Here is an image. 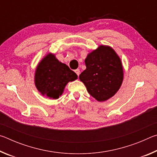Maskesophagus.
Segmentation results:
<instances>
[{
    "mask_svg": "<svg viewBox=\"0 0 157 157\" xmlns=\"http://www.w3.org/2000/svg\"><path fill=\"white\" fill-rule=\"evenodd\" d=\"M75 73L77 74V75H78V76L79 77V73H80V71H79V69H76V70H75Z\"/></svg>",
    "mask_w": 157,
    "mask_h": 157,
    "instance_id": "34e87169",
    "label": "esophagus"
}]
</instances>
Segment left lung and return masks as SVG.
Returning <instances> with one entry per match:
<instances>
[{
    "label": "left lung",
    "mask_w": 157,
    "mask_h": 157,
    "mask_svg": "<svg viewBox=\"0 0 157 157\" xmlns=\"http://www.w3.org/2000/svg\"><path fill=\"white\" fill-rule=\"evenodd\" d=\"M86 68L79 76L89 94L99 102L113 96L123 79L120 57L109 46H100L87 55Z\"/></svg>",
    "instance_id": "1"
}]
</instances>
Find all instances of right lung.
Returning a JSON list of instances; mask_svg holds the SVG:
<instances>
[{
	"instance_id": "1",
	"label": "right lung",
	"mask_w": 157,
	"mask_h": 157,
	"mask_svg": "<svg viewBox=\"0 0 157 157\" xmlns=\"http://www.w3.org/2000/svg\"><path fill=\"white\" fill-rule=\"evenodd\" d=\"M77 78L78 75L74 71L50 53L37 66L34 83L42 95L50 99H57L63 94L68 82Z\"/></svg>"
}]
</instances>
